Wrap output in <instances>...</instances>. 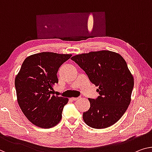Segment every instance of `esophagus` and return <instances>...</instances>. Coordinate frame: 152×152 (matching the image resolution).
Listing matches in <instances>:
<instances>
[{
  "instance_id": "1",
  "label": "esophagus",
  "mask_w": 152,
  "mask_h": 152,
  "mask_svg": "<svg viewBox=\"0 0 152 152\" xmlns=\"http://www.w3.org/2000/svg\"><path fill=\"white\" fill-rule=\"evenodd\" d=\"M79 98H80L79 97H78V98H72V100H77V99H78Z\"/></svg>"
}]
</instances>
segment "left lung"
<instances>
[{
	"label": "left lung",
	"instance_id": "8db88e82",
	"mask_svg": "<svg viewBox=\"0 0 152 152\" xmlns=\"http://www.w3.org/2000/svg\"><path fill=\"white\" fill-rule=\"evenodd\" d=\"M71 59L99 87L98 98H89L90 108L83 113L84 121L96 129L113 126L126 111L134 87V78L126 61L119 54L109 50L77 54Z\"/></svg>",
	"mask_w": 152,
	"mask_h": 152
}]
</instances>
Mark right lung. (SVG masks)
Listing matches in <instances>:
<instances>
[{
	"label": "right lung",
	"instance_id": "obj_1",
	"mask_svg": "<svg viewBox=\"0 0 152 152\" xmlns=\"http://www.w3.org/2000/svg\"><path fill=\"white\" fill-rule=\"evenodd\" d=\"M72 54L50 52L25 58L15 78L17 100L22 113L35 126L50 128L59 123L68 98L53 95L57 72Z\"/></svg>",
	"mask_w": 152,
	"mask_h": 152
}]
</instances>
